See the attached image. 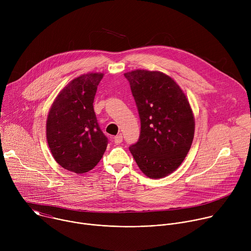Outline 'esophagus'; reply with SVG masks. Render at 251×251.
Masks as SVG:
<instances>
[{
    "label": "esophagus",
    "mask_w": 251,
    "mask_h": 251,
    "mask_svg": "<svg viewBox=\"0 0 251 251\" xmlns=\"http://www.w3.org/2000/svg\"><path fill=\"white\" fill-rule=\"evenodd\" d=\"M113 141H114V143L116 145H119V144H121L122 143V141H123V137H122V135H117V136H115L114 138H113Z\"/></svg>",
    "instance_id": "obj_1"
}]
</instances>
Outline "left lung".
Segmentation results:
<instances>
[{
	"label": "left lung",
	"instance_id": "8db88e82",
	"mask_svg": "<svg viewBox=\"0 0 251 251\" xmlns=\"http://www.w3.org/2000/svg\"><path fill=\"white\" fill-rule=\"evenodd\" d=\"M134 96L141 134L129 150L142 173L161 178L181 166L195 135V116L177 83L161 71L136 69L124 74Z\"/></svg>",
	"mask_w": 251,
	"mask_h": 251
}]
</instances>
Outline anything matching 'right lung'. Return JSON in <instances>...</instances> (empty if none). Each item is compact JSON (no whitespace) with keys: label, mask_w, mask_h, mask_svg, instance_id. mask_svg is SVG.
Returning a JSON list of instances; mask_svg holds the SVG:
<instances>
[{"label":"right lung","mask_w":251,"mask_h":251,"mask_svg":"<svg viewBox=\"0 0 251 251\" xmlns=\"http://www.w3.org/2000/svg\"><path fill=\"white\" fill-rule=\"evenodd\" d=\"M103 74L88 73L71 80L55 97L47 119V140L52 157L75 174L92 170L108 140L97 123L93 101Z\"/></svg>","instance_id":"add662e5"}]
</instances>
